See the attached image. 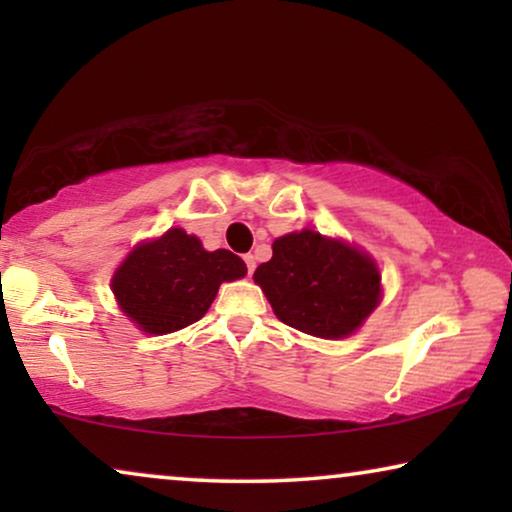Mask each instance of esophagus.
Returning <instances> with one entry per match:
<instances>
[{
	"label": "esophagus",
	"instance_id": "esophagus-1",
	"mask_svg": "<svg viewBox=\"0 0 512 512\" xmlns=\"http://www.w3.org/2000/svg\"><path fill=\"white\" fill-rule=\"evenodd\" d=\"M244 263H247V270H249V275H251V272L256 270V256L254 254H247V256H244Z\"/></svg>",
	"mask_w": 512,
	"mask_h": 512
}]
</instances>
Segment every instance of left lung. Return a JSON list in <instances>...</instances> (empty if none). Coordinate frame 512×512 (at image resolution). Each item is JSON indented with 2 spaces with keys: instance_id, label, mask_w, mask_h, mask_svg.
<instances>
[{
  "instance_id": "obj_1",
  "label": "left lung",
  "mask_w": 512,
  "mask_h": 512,
  "mask_svg": "<svg viewBox=\"0 0 512 512\" xmlns=\"http://www.w3.org/2000/svg\"><path fill=\"white\" fill-rule=\"evenodd\" d=\"M254 282L279 321L324 340L352 335L382 298V275L366 251L310 228L277 237Z\"/></svg>"
}]
</instances>
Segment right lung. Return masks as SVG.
<instances>
[{
    "mask_svg": "<svg viewBox=\"0 0 512 512\" xmlns=\"http://www.w3.org/2000/svg\"><path fill=\"white\" fill-rule=\"evenodd\" d=\"M244 275L247 265L233 251H207L195 235L170 228L130 251L111 277V291L139 331L165 335L205 317L219 286Z\"/></svg>",
    "mask_w": 512,
    "mask_h": 512,
    "instance_id": "obj_1",
    "label": "right lung"
}]
</instances>
